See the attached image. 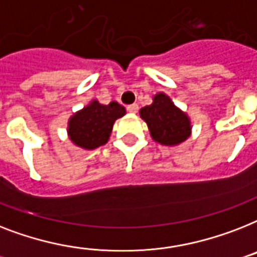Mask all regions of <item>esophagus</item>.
<instances>
[{
	"label": "esophagus",
	"instance_id": "1",
	"mask_svg": "<svg viewBox=\"0 0 257 257\" xmlns=\"http://www.w3.org/2000/svg\"><path fill=\"white\" fill-rule=\"evenodd\" d=\"M126 109H128V112H131V113H136V112L139 110V105H137V104H132V105H128Z\"/></svg>",
	"mask_w": 257,
	"mask_h": 257
}]
</instances>
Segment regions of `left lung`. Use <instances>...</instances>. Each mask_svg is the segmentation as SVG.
I'll use <instances>...</instances> for the list:
<instances>
[{"label":"left lung","instance_id":"obj_1","mask_svg":"<svg viewBox=\"0 0 257 257\" xmlns=\"http://www.w3.org/2000/svg\"><path fill=\"white\" fill-rule=\"evenodd\" d=\"M140 117L148 124L150 136L156 143L176 147L191 135V121L166 93L153 96V103L140 109Z\"/></svg>","mask_w":257,"mask_h":257}]
</instances>
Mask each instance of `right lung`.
I'll return each instance as SVG.
<instances>
[{"instance_id": "1", "label": "right lung", "mask_w": 257, "mask_h": 257, "mask_svg": "<svg viewBox=\"0 0 257 257\" xmlns=\"http://www.w3.org/2000/svg\"><path fill=\"white\" fill-rule=\"evenodd\" d=\"M125 113V108L117 101H110L105 105L92 100L71 116L67 135L76 147L85 150L96 149L108 143L114 121Z\"/></svg>"}]
</instances>
